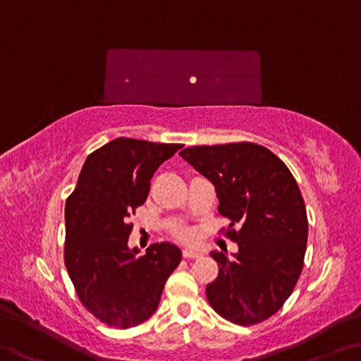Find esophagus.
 Returning a JSON list of instances; mask_svg holds the SVG:
<instances>
[{"mask_svg": "<svg viewBox=\"0 0 361 361\" xmlns=\"http://www.w3.org/2000/svg\"><path fill=\"white\" fill-rule=\"evenodd\" d=\"M202 255H204L202 250H197L192 247L183 249V257H185V259H197V257H202Z\"/></svg>", "mask_w": 361, "mask_h": 361, "instance_id": "1", "label": "esophagus"}]
</instances>
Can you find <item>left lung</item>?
I'll return each mask as SVG.
<instances>
[{
	"instance_id": "8db88e82",
	"label": "left lung",
	"mask_w": 361,
	"mask_h": 361,
	"mask_svg": "<svg viewBox=\"0 0 361 361\" xmlns=\"http://www.w3.org/2000/svg\"><path fill=\"white\" fill-rule=\"evenodd\" d=\"M180 156L215 186L220 215L230 220L233 257L212 250L219 276L205 294L228 322L250 326L276 313L302 273L308 221L293 173L254 142L186 147Z\"/></svg>"
}]
</instances>
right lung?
I'll return each instance as SVG.
<instances>
[{
  "label": "right lung",
  "mask_w": 361,
  "mask_h": 361,
  "mask_svg": "<svg viewBox=\"0 0 361 361\" xmlns=\"http://www.w3.org/2000/svg\"><path fill=\"white\" fill-rule=\"evenodd\" d=\"M181 145L117 138L90 154L66 202L67 271L82 304L111 328L138 326L157 310L165 281L180 265L171 243L128 247V216L151 178Z\"/></svg>",
  "instance_id": "add662e5"
}]
</instances>
